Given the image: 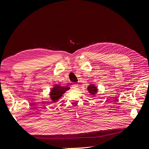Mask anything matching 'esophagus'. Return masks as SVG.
<instances>
[{"label":"esophagus","mask_w":149,"mask_h":149,"mask_svg":"<svg viewBox=\"0 0 149 149\" xmlns=\"http://www.w3.org/2000/svg\"><path fill=\"white\" fill-rule=\"evenodd\" d=\"M78 87V84L77 83H73V85H72V88L73 89H77Z\"/></svg>","instance_id":"34e87169"}]
</instances>
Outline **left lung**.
<instances>
[{
	"instance_id": "1",
	"label": "left lung",
	"mask_w": 149,
	"mask_h": 149,
	"mask_svg": "<svg viewBox=\"0 0 149 149\" xmlns=\"http://www.w3.org/2000/svg\"><path fill=\"white\" fill-rule=\"evenodd\" d=\"M88 89L89 92L91 93V94H94L97 92V90L96 87H95L93 85H90L88 87Z\"/></svg>"
}]
</instances>
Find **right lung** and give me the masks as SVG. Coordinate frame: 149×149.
I'll return each mask as SVG.
<instances>
[{"instance_id": "1", "label": "right lung", "mask_w": 149, "mask_h": 149, "mask_svg": "<svg viewBox=\"0 0 149 149\" xmlns=\"http://www.w3.org/2000/svg\"><path fill=\"white\" fill-rule=\"evenodd\" d=\"M68 89V87H60L58 85L57 86H55V88H53L50 94L51 98L53 101L56 102L58 99H60V97L63 94V93Z\"/></svg>"}]
</instances>
